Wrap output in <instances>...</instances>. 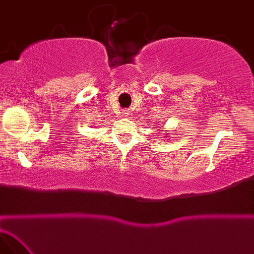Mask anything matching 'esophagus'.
<instances>
[{
	"mask_svg": "<svg viewBox=\"0 0 254 254\" xmlns=\"http://www.w3.org/2000/svg\"><path fill=\"white\" fill-rule=\"evenodd\" d=\"M127 113H128V112H127V111H123V112H122V115H123V117H127Z\"/></svg>",
	"mask_w": 254,
	"mask_h": 254,
	"instance_id": "esophagus-1",
	"label": "esophagus"
}]
</instances>
